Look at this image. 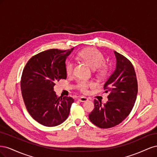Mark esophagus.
<instances>
[{
	"label": "esophagus",
	"instance_id": "esophagus-1",
	"mask_svg": "<svg viewBox=\"0 0 157 157\" xmlns=\"http://www.w3.org/2000/svg\"><path fill=\"white\" fill-rule=\"evenodd\" d=\"M78 100L80 102H86L88 100V99L84 96H80L78 98Z\"/></svg>",
	"mask_w": 157,
	"mask_h": 157
}]
</instances>
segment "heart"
Here are the masks:
<instances>
[{"label":"heart","mask_w":157,"mask_h":157,"mask_svg":"<svg viewBox=\"0 0 157 157\" xmlns=\"http://www.w3.org/2000/svg\"><path fill=\"white\" fill-rule=\"evenodd\" d=\"M78 58L86 62L92 68L97 69L96 73L100 77H104L107 74L108 67L107 65L104 63L105 58L103 55L97 49L92 48L84 49L78 54ZM74 69L75 63L73 61H69L65 65V73L67 75H72ZM94 86V83L86 80H80L77 84V88L82 93H86L89 88Z\"/></svg>","instance_id":"1"}]
</instances>
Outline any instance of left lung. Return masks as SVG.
<instances>
[{
    "label": "left lung",
    "mask_w": 157,
    "mask_h": 157,
    "mask_svg": "<svg viewBox=\"0 0 157 157\" xmlns=\"http://www.w3.org/2000/svg\"><path fill=\"white\" fill-rule=\"evenodd\" d=\"M117 58L115 71L104 84L109 92L107 102L101 105L94 100V109L89 119L101 128H112L120 124L129 115L136 100L137 80L131 61L123 55L114 52Z\"/></svg>",
    "instance_id": "1"
}]
</instances>
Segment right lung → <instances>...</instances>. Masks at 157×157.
Listing matches in <instances>:
<instances>
[{"instance_id": "right-lung-1", "label": "right lung", "mask_w": 157, "mask_h": 157, "mask_svg": "<svg viewBox=\"0 0 157 157\" xmlns=\"http://www.w3.org/2000/svg\"><path fill=\"white\" fill-rule=\"evenodd\" d=\"M71 50L50 49L33 56L27 61L21 78L25 105L34 120L45 126H56L69 116L74 99L59 97L54 91L56 82L66 79L65 59Z\"/></svg>"}]
</instances>
